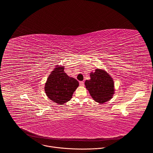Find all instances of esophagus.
Segmentation results:
<instances>
[{
  "label": "esophagus",
  "mask_w": 153,
  "mask_h": 153,
  "mask_svg": "<svg viewBox=\"0 0 153 153\" xmlns=\"http://www.w3.org/2000/svg\"><path fill=\"white\" fill-rule=\"evenodd\" d=\"M79 85H80V86H83V85H84V82H83V81H80V82H79Z\"/></svg>",
  "instance_id": "1"
}]
</instances>
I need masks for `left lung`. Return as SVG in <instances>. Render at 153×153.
Returning a JSON list of instances; mask_svg holds the SVG:
<instances>
[{
    "instance_id": "8db88e82",
    "label": "left lung",
    "mask_w": 153,
    "mask_h": 153,
    "mask_svg": "<svg viewBox=\"0 0 153 153\" xmlns=\"http://www.w3.org/2000/svg\"><path fill=\"white\" fill-rule=\"evenodd\" d=\"M90 78L85 81V85L92 98L100 103L110 100L115 91L114 80L110 75L103 70L96 69L90 73Z\"/></svg>"
}]
</instances>
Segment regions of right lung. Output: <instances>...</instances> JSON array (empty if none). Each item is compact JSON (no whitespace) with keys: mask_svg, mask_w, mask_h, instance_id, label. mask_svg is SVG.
Listing matches in <instances>:
<instances>
[{"mask_svg":"<svg viewBox=\"0 0 153 153\" xmlns=\"http://www.w3.org/2000/svg\"><path fill=\"white\" fill-rule=\"evenodd\" d=\"M79 86L78 81L64 72V67L56 66L49 75L45 85L48 97L59 105L70 100Z\"/></svg>","mask_w":153,"mask_h":153,"instance_id":"right-lung-1","label":"right lung"}]
</instances>
